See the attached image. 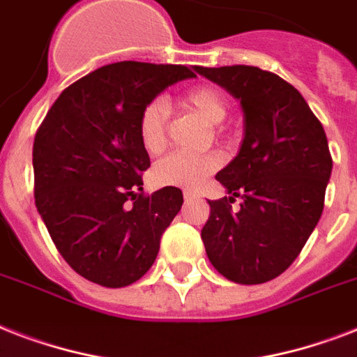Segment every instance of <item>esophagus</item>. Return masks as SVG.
Segmentation results:
<instances>
[{
    "instance_id": "esophagus-1",
    "label": "esophagus",
    "mask_w": 357,
    "mask_h": 357,
    "mask_svg": "<svg viewBox=\"0 0 357 357\" xmlns=\"http://www.w3.org/2000/svg\"><path fill=\"white\" fill-rule=\"evenodd\" d=\"M183 198L185 200H192V198H196V192H192V190H183Z\"/></svg>"
}]
</instances>
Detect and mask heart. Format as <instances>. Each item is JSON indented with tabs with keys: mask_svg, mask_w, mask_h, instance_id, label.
Wrapping results in <instances>:
<instances>
[{
	"mask_svg": "<svg viewBox=\"0 0 357 357\" xmlns=\"http://www.w3.org/2000/svg\"><path fill=\"white\" fill-rule=\"evenodd\" d=\"M183 105L196 111L202 119L211 126L222 123L228 116L229 105L222 91L215 86L200 85L190 89L183 96ZM167 120L168 103L165 98H153L146 103L139 116L140 144L150 155L161 153L167 144ZM220 161L217 155H189V153H170L162 157L153 167V178L165 187H181L196 189L204 179L218 168Z\"/></svg>",
	"mask_w": 357,
	"mask_h": 357,
	"instance_id": "1",
	"label": "heart"
}]
</instances>
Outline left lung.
Wrapping results in <instances>:
<instances>
[{
	"instance_id": "8db88e82",
	"label": "left lung",
	"mask_w": 357,
	"mask_h": 357,
	"mask_svg": "<svg viewBox=\"0 0 357 357\" xmlns=\"http://www.w3.org/2000/svg\"><path fill=\"white\" fill-rule=\"evenodd\" d=\"M241 103L243 142L217 174L229 198L209 200L207 257L229 282L257 285L291 266L324 209L332 155L322 123L296 89L257 66H195ZM241 197L234 213L229 204Z\"/></svg>"
}]
</instances>
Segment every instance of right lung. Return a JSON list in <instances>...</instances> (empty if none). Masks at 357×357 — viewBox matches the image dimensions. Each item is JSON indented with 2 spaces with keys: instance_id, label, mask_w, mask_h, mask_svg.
Returning a JSON list of instances; mask_svg holds the SVG:
<instances>
[{
  "instance_id": "right-lung-1",
  "label": "right lung",
  "mask_w": 357,
  "mask_h": 357,
  "mask_svg": "<svg viewBox=\"0 0 357 357\" xmlns=\"http://www.w3.org/2000/svg\"><path fill=\"white\" fill-rule=\"evenodd\" d=\"M190 77L181 64H107L64 89L36 131V209L59 254L89 282L116 289L140 280L181 209L176 187L140 192L150 157L139 116L165 89Z\"/></svg>"
}]
</instances>
